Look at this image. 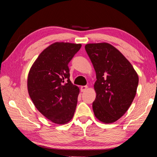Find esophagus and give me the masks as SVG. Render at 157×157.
Wrapping results in <instances>:
<instances>
[{"label": "esophagus", "mask_w": 157, "mask_h": 157, "mask_svg": "<svg viewBox=\"0 0 157 157\" xmlns=\"http://www.w3.org/2000/svg\"><path fill=\"white\" fill-rule=\"evenodd\" d=\"M87 88H88V86H82L80 87L81 91H82V92H84V91H86V90L87 89Z\"/></svg>", "instance_id": "esophagus-1"}]
</instances>
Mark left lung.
<instances>
[{
	"label": "left lung",
	"mask_w": 157,
	"mask_h": 157,
	"mask_svg": "<svg viewBox=\"0 0 157 157\" xmlns=\"http://www.w3.org/2000/svg\"><path fill=\"white\" fill-rule=\"evenodd\" d=\"M96 73V98L93 102L94 115L104 123L121 118L134 100L139 76L125 57L108 43L85 46Z\"/></svg>",
	"instance_id": "obj_1"
}]
</instances>
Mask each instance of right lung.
I'll return each mask as SVG.
<instances>
[{"label":"right lung","instance_id":"right-lung-1","mask_svg":"<svg viewBox=\"0 0 157 157\" xmlns=\"http://www.w3.org/2000/svg\"><path fill=\"white\" fill-rule=\"evenodd\" d=\"M81 46L55 42L41 52L29 71V95L39 112L54 123L66 124L75 113L79 89L69 79L68 64Z\"/></svg>","mask_w":157,"mask_h":157}]
</instances>
